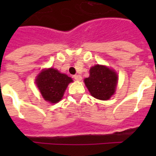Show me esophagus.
<instances>
[{
    "mask_svg": "<svg viewBox=\"0 0 156 156\" xmlns=\"http://www.w3.org/2000/svg\"><path fill=\"white\" fill-rule=\"evenodd\" d=\"M73 78L75 79L76 81H81L82 80V76L78 75V74H76V75L73 76Z\"/></svg>",
    "mask_w": 156,
    "mask_h": 156,
    "instance_id": "34e87169",
    "label": "esophagus"
}]
</instances>
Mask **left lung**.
<instances>
[{"instance_id":"1","label":"left lung","mask_w":156,"mask_h":156,"mask_svg":"<svg viewBox=\"0 0 156 156\" xmlns=\"http://www.w3.org/2000/svg\"><path fill=\"white\" fill-rule=\"evenodd\" d=\"M117 81L118 76L113 69L95 65L90 69V76L84 79V83L93 97L108 100L116 91Z\"/></svg>"}]
</instances>
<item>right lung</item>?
I'll return each mask as SVG.
<instances>
[{"label": "right lung", "instance_id": "right-lung-1", "mask_svg": "<svg viewBox=\"0 0 156 156\" xmlns=\"http://www.w3.org/2000/svg\"><path fill=\"white\" fill-rule=\"evenodd\" d=\"M71 82L73 80L70 77L53 68L43 69L35 79L36 86L43 98L52 104H56L62 99L69 83Z\"/></svg>", "mask_w": 156, "mask_h": 156}]
</instances>
